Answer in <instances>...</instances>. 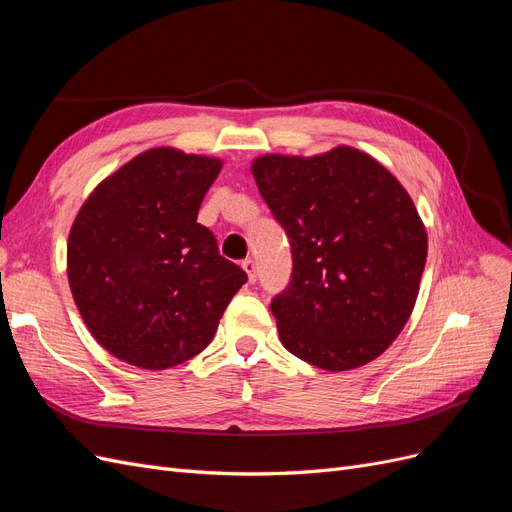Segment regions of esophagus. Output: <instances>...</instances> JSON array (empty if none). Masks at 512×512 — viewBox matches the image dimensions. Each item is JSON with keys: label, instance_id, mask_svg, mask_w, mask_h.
I'll return each mask as SVG.
<instances>
[{"label": "esophagus", "instance_id": "esophagus-1", "mask_svg": "<svg viewBox=\"0 0 512 512\" xmlns=\"http://www.w3.org/2000/svg\"><path fill=\"white\" fill-rule=\"evenodd\" d=\"M241 267H243L245 273H248V279L254 284V281H256V262H254L252 258H245V260L241 262Z\"/></svg>", "mask_w": 512, "mask_h": 512}]
</instances>
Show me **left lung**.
Returning a JSON list of instances; mask_svg holds the SVG:
<instances>
[{
	"mask_svg": "<svg viewBox=\"0 0 512 512\" xmlns=\"http://www.w3.org/2000/svg\"><path fill=\"white\" fill-rule=\"evenodd\" d=\"M252 173L292 248V279L271 303L281 343L324 370L379 358L409 322L428 256L409 192L351 146L264 154Z\"/></svg>",
	"mask_w": 512,
	"mask_h": 512,
	"instance_id": "obj_1",
	"label": "left lung"
}]
</instances>
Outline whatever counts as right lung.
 <instances>
[{
    "mask_svg": "<svg viewBox=\"0 0 512 512\" xmlns=\"http://www.w3.org/2000/svg\"><path fill=\"white\" fill-rule=\"evenodd\" d=\"M222 161L152 148L84 201L67 239V279L95 341L146 370L182 364L211 343L248 275L197 222Z\"/></svg>",
    "mask_w": 512,
    "mask_h": 512,
    "instance_id": "add662e5",
    "label": "right lung"
}]
</instances>
